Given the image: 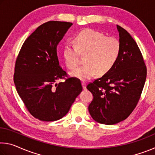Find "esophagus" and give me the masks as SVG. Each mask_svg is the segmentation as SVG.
I'll list each match as a JSON object with an SVG mask.
<instances>
[{
  "mask_svg": "<svg viewBox=\"0 0 155 155\" xmlns=\"http://www.w3.org/2000/svg\"><path fill=\"white\" fill-rule=\"evenodd\" d=\"M82 86L83 89H86V82H85V81H82Z\"/></svg>",
  "mask_w": 155,
  "mask_h": 155,
  "instance_id": "esophagus-1",
  "label": "esophagus"
}]
</instances>
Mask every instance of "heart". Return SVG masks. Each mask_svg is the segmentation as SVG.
I'll list each match as a JSON object with an SVG mask.
<instances>
[{
	"mask_svg": "<svg viewBox=\"0 0 155 155\" xmlns=\"http://www.w3.org/2000/svg\"><path fill=\"white\" fill-rule=\"evenodd\" d=\"M74 44H66L63 51L65 64L70 69L77 66L79 54L85 55V64L70 72L72 77L88 80L97 74L103 75L111 71L120 52L117 38L90 28L81 31L73 39Z\"/></svg>",
	"mask_w": 155,
	"mask_h": 155,
	"instance_id": "1",
	"label": "heart"
}]
</instances>
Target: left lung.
<instances>
[{"instance_id": "8db88e82", "label": "left lung", "mask_w": 155, "mask_h": 155, "mask_svg": "<svg viewBox=\"0 0 155 155\" xmlns=\"http://www.w3.org/2000/svg\"><path fill=\"white\" fill-rule=\"evenodd\" d=\"M120 52L111 71L89 83L93 94L88 110L101 124L112 125L129 116L137 106L145 84L147 70L137 43L124 28L117 25Z\"/></svg>"}]
</instances>
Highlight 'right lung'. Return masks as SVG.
<instances>
[{
	"label": "right lung",
	"mask_w": 155,
	"mask_h": 155,
	"mask_svg": "<svg viewBox=\"0 0 155 155\" xmlns=\"http://www.w3.org/2000/svg\"><path fill=\"white\" fill-rule=\"evenodd\" d=\"M72 23L49 21L28 37L15 61L14 81L28 112L44 122L68 114L83 90L81 81L68 77L59 65L57 45ZM59 79L64 82L57 84Z\"/></svg>",
	"instance_id": "1"
}]
</instances>
